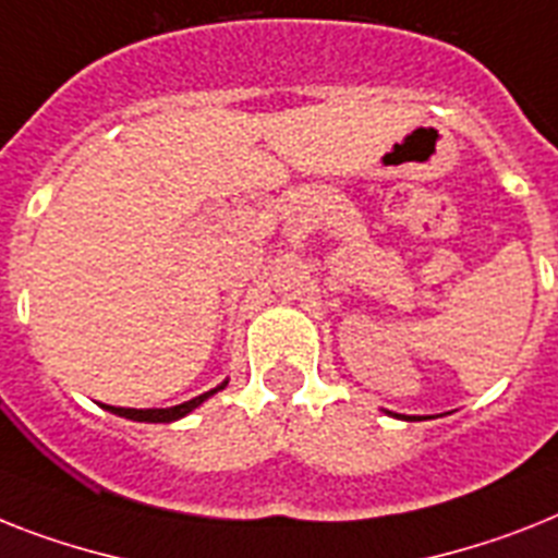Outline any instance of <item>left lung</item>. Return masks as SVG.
Listing matches in <instances>:
<instances>
[{"mask_svg": "<svg viewBox=\"0 0 558 558\" xmlns=\"http://www.w3.org/2000/svg\"><path fill=\"white\" fill-rule=\"evenodd\" d=\"M402 418H404V416H402Z\"/></svg>", "mask_w": 558, "mask_h": 558, "instance_id": "8db88e82", "label": "left lung"}]
</instances>
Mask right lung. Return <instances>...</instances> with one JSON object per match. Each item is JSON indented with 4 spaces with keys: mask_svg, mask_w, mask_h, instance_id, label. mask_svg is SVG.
<instances>
[{
    "mask_svg": "<svg viewBox=\"0 0 558 558\" xmlns=\"http://www.w3.org/2000/svg\"><path fill=\"white\" fill-rule=\"evenodd\" d=\"M228 381H222L219 388L207 390V393L196 396V399H191V402H182V404H173V408H147V411H136V408H110V404H105V411L117 413V416H124V418H133V422H177V418L187 416L191 411H196L205 399H210V396L216 393V390H222Z\"/></svg>",
    "mask_w": 558,
    "mask_h": 558,
    "instance_id": "right-lung-1",
    "label": "right lung"
}]
</instances>
